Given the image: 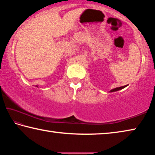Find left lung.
Masks as SVG:
<instances>
[{"label":"left lung","mask_w":155,"mask_h":155,"mask_svg":"<svg viewBox=\"0 0 155 155\" xmlns=\"http://www.w3.org/2000/svg\"><path fill=\"white\" fill-rule=\"evenodd\" d=\"M127 85H124V86H122V87H116V88H115V89H114V90H111V92H113V91H118V90H122V89H123V88H124L125 87H127Z\"/></svg>","instance_id":"8db88e82"}]
</instances>
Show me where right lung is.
Segmentation results:
<instances>
[{"instance_id": "right-lung-1", "label": "right lung", "mask_w": 155, "mask_h": 155, "mask_svg": "<svg viewBox=\"0 0 155 155\" xmlns=\"http://www.w3.org/2000/svg\"><path fill=\"white\" fill-rule=\"evenodd\" d=\"M36 86H37V85H36Z\"/></svg>"}]
</instances>
